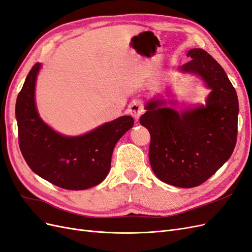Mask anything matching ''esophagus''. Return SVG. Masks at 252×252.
<instances>
[{
	"label": "esophagus",
	"instance_id": "34e87169",
	"mask_svg": "<svg viewBox=\"0 0 252 252\" xmlns=\"http://www.w3.org/2000/svg\"><path fill=\"white\" fill-rule=\"evenodd\" d=\"M129 112H130V114L134 119L138 120L141 117V114L144 112L142 102L139 100L132 102L130 105H129Z\"/></svg>",
	"mask_w": 252,
	"mask_h": 252
}]
</instances>
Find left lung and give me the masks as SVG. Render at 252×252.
Wrapping results in <instances>:
<instances>
[{
  "instance_id": "left-lung-1",
  "label": "left lung",
  "mask_w": 252,
  "mask_h": 252,
  "mask_svg": "<svg viewBox=\"0 0 252 252\" xmlns=\"http://www.w3.org/2000/svg\"><path fill=\"white\" fill-rule=\"evenodd\" d=\"M182 71L200 75L211 89L206 106L178 112L165 101H150L140 123L151 136L149 162L157 177L181 188L199 186L232 155L238 134L239 101L226 72L209 53L189 50Z\"/></svg>"
}]
</instances>
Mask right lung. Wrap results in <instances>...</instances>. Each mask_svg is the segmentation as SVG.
<instances>
[{
	"mask_svg": "<svg viewBox=\"0 0 252 252\" xmlns=\"http://www.w3.org/2000/svg\"><path fill=\"white\" fill-rule=\"evenodd\" d=\"M41 64L29 71L16 104L19 144L23 157L34 173L68 190H84L105 180L118 141L133 126L124 116L80 136L56 132L40 118L34 88Z\"/></svg>",
	"mask_w": 252,
	"mask_h": 252,
	"instance_id": "right-lung-1",
	"label": "right lung"
}]
</instances>
